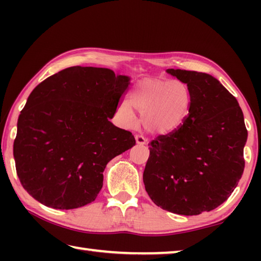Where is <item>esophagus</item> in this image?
<instances>
[{
	"instance_id": "obj_1",
	"label": "esophagus",
	"mask_w": 261,
	"mask_h": 261,
	"mask_svg": "<svg viewBox=\"0 0 261 261\" xmlns=\"http://www.w3.org/2000/svg\"><path fill=\"white\" fill-rule=\"evenodd\" d=\"M135 138H136V143L138 144V145H145V144L147 143V140L145 139L143 136H140V135H136Z\"/></svg>"
}]
</instances>
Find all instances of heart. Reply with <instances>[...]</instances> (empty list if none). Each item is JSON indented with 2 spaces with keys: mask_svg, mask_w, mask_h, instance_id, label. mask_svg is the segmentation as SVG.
<instances>
[{
  "mask_svg": "<svg viewBox=\"0 0 261 261\" xmlns=\"http://www.w3.org/2000/svg\"><path fill=\"white\" fill-rule=\"evenodd\" d=\"M130 99L118 103L117 113L126 126L138 123L136 109L141 114L144 129L152 135L166 136L178 130L187 121L193 102L191 87L179 79L147 77L132 88Z\"/></svg>",
  "mask_w": 261,
  "mask_h": 261,
  "instance_id": "b5f03b06",
  "label": "heart"
}]
</instances>
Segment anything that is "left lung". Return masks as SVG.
<instances>
[{
  "label": "left lung",
  "mask_w": 261,
  "mask_h": 261,
  "mask_svg": "<svg viewBox=\"0 0 261 261\" xmlns=\"http://www.w3.org/2000/svg\"><path fill=\"white\" fill-rule=\"evenodd\" d=\"M191 87L187 121L149 143L143 179L154 204L171 213L198 215L226 201L244 170L247 130L237 100L208 73L168 69Z\"/></svg>",
  "instance_id": "left-lung-1"
}]
</instances>
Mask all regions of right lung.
<instances>
[{
    "mask_svg": "<svg viewBox=\"0 0 261 261\" xmlns=\"http://www.w3.org/2000/svg\"><path fill=\"white\" fill-rule=\"evenodd\" d=\"M129 84L110 69L71 67L34 88L14 141L17 175L34 199L56 210L95 200L107 163L136 145L109 121Z\"/></svg>",
    "mask_w": 261,
    "mask_h": 261,
    "instance_id": "1",
    "label": "right lung"
}]
</instances>
